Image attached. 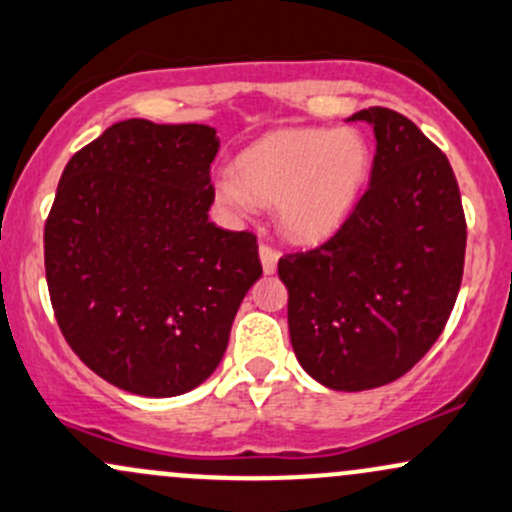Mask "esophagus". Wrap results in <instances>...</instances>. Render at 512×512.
<instances>
[{
	"instance_id": "esophagus-1",
	"label": "esophagus",
	"mask_w": 512,
	"mask_h": 512,
	"mask_svg": "<svg viewBox=\"0 0 512 512\" xmlns=\"http://www.w3.org/2000/svg\"><path fill=\"white\" fill-rule=\"evenodd\" d=\"M258 254H261L263 271H266V273H273V271H276V266H278V258H280L278 249H273L271 244H261V246H258Z\"/></svg>"
}]
</instances>
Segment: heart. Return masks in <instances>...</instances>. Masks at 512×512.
<instances>
[{
  "mask_svg": "<svg viewBox=\"0 0 512 512\" xmlns=\"http://www.w3.org/2000/svg\"><path fill=\"white\" fill-rule=\"evenodd\" d=\"M371 170V146L356 129H290L246 148L234 173L214 180L236 212L254 200L276 205L278 224L298 241L334 234L354 210Z\"/></svg>",
  "mask_w": 512,
  "mask_h": 512,
  "instance_id": "1",
  "label": "heart"
}]
</instances>
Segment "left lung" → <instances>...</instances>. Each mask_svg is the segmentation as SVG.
<instances>
[{
    "label": "left lung",
    "instance_id": "1",
    "mask_svg": "<svg viewBox=\"0 0 512 512\" xmlns=\"http://www.w3.org/2000/svg\"><path fill=\"white\" fill-rule=\"evenodd\" d=\"M371 185L320 246L283 254L295 356L322 386L398 381L437 342L464 276L466 217L447 156L400 112L368 107Z\"/></svg>",
    "mask_w": 512,
    "mask_h": 512
}]
</instances>
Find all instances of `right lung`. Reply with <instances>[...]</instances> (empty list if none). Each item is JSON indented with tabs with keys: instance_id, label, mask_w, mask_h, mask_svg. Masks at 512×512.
I'll list each match as a JSON object with an SVG mask.
<instances>
[{
	"instance_id": "add662e5",
	"label": "right lung",
	"mask_w": 512,
	"mask_h": 512,
	"mask_svg": "<svg viewBox=\"0 0 512 512\" xmlns=\"http://www.w3.org/2000/svg\"><path fill=\"white\" fill-rule=\"evenodd\" d=\"M205 124H112L60 175L43 229L48 295L65 342L112 386L170 398L222 361L261 278L251 232L214 227Z\"/></svg>"
}]
</instances>
